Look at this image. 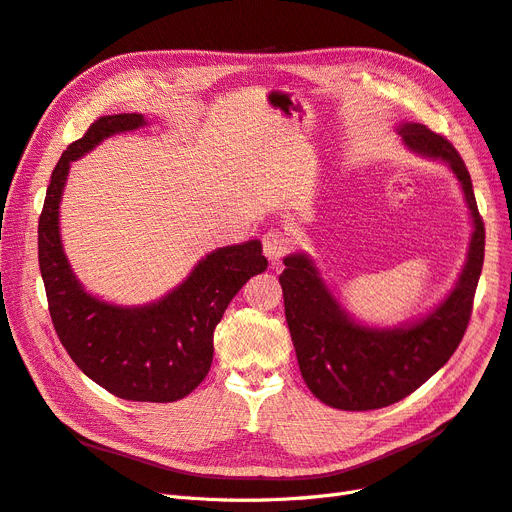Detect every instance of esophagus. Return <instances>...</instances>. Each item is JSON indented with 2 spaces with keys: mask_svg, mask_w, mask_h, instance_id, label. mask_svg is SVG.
Returning a JSON list of instances; mask_svg holds the SVG:
<instances>
[{
  "mask_svg": "<svg viewBox=\"0 0 512 512\" xmlns=\"http://www.w3.org/2000/svg\"><path fill=\"white\" fill-rule=\"evenodd\" d=\"M262 247H265V256L271 262H280L290 252L292 239L288 232L280 228H271L265 232V237H262Z\"/></svg>",
  "mask_w": 512,
  "mask_h": 512,
  "instance_id": "obj_1",
  "label": "esophagus"
}]
</instances>
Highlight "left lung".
<instances>
[{
  "mask_svg": "<svg viewBox=\"0 0 512 512\" xmlns=\"http://www.w3.org/2000/svg\"><path fill=\"white\" fill-rule=\"evenodd\" d=\"M399 134L412 151L453 168L474 222L470 254L455 290L440 307L410 327L386 331L361 327L348 318L307 256L284 258L280 284L301 376L322 404L339 410L361 412L397 404L436 374L468 329L483 271L485 224L466 162L442 134L421 123H404Z\"/></svg>",
  "mask_w": 512,
  "mask_h": 512,
  "instance_id": "8db88e82",
  "label": "left lung"
}]
</instances>
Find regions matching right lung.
<instances>
[{
    "label": "right lung",
    "instance_id": "add662e5",
    "mask_svg": "<svg viewBox=\"0 0 512 512\" xmlns=\"http://www.w3.org/2000/svg\"><path fill=\"white\" fill-rule=\"evenodd\" d=\"M145 126L136 113L96 119L59 158L38 222V262L53 327L85 376L115 397L166 404L190 395L213 361V331L241 286L267 269L260 241L228 245L196 265L179 288L145 307L91 297L76 280L59 239V200L70 162L106 136Z\"/></svg>",
    "mask_w": 512,
    "mask_h": 512
}]
</instances>
